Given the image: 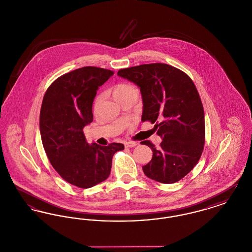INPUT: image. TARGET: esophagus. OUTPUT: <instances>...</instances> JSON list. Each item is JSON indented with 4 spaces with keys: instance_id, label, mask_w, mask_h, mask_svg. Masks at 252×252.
<instances>
[{
    "instance_id": "esophagus-1",
    "label": "esophagus",
    "mask_w": 252,
    "mask_h": 252,
    "mask_svg": "<svg viewBox=\"0 0 252 252\" xmlns=\"http://www.w3.org/2000/svg\"><path fill=\"white\" fill-rule=\"evenodd\" d=\"M136 145H137V144L135 142H126V143H125V146L126 147H134Z\"/></svg>"
}]
</instances>
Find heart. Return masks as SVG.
<instances>
[{
	"label": "heart",
	"mask_w": 252,
	"mask_h": 252,
	"mask_svg": "<svg viewBox=\"0 0 252 252\" xmlns=\"http://www.w3.org/2000/svg\"><path fill=\"white\" fill-rule=\"evenodd\" d=\"M135 89L128 84H125V83H121V84L116 85L114 90H113V94L115 96L116 99H119L121 97L129 94L132 91H134ZM103 98V95L100 94V95L97 96L95 98V101H94V107H96L98 105V103L101 101V99Z\"/></svg>",
	"instance_id": "b5f03b06"
}]
</instances>
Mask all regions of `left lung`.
<instances>
[{
  "instance_id": "8db88e82",
  "label": "left lung",
  "mask_w": 252,
  "mask_h": 252,
  "mask_svg": "<svg viewBox=\"0 0 252 252\" xmlns=\"http://www.w3.org/2000/svg\"><path fill=\"white\" fill-rule=\"evenodd\" d=\"M117 74L140 88L144 109L142 121L155 124L162 142L143 166L144 174L161 183L183 179L203 152L205 119L200 96L191 77L164 63H150L121 69Z\"/></svg>"
}]
</instances>
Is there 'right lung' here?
<instances>
[{"label":"right lung","mask_w":252,"mask_h":252,"mask_svg":"<svg viewBox=\"0 0 252 252\" xmlns=\"http://www.w3.org/2000/svg\"><path fill=\"white\" fill-rule=\"evenodd\" d=\"M113 74L88 66L67 72L49 86L40 108L41 141L52 166L67 182L91 188L107 180L112 157L123 144H88L83 128L94 120L93 103L98 87Z\"/></svg>","instance_id":"right-lung-1"}]
</instances>
